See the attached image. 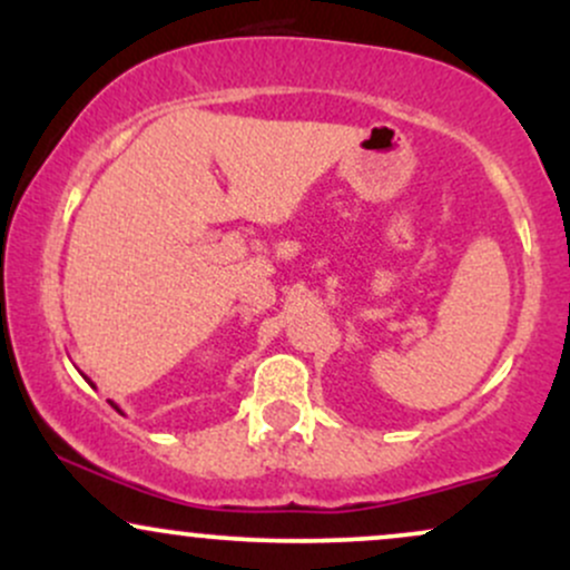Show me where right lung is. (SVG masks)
Returning <instances> with one entry per match:
<instances>
[{"label":"right lung","instance_id":"right-lung-1","mask_svg":"<svg viewBox=\"0 0 570 570\" xmlns=\"http://www.w3.org/2000/svg\"><path fill=\"white\" fill-rule=\"evenodd\" d=\"M82 377H85V375H82ZM85 381H88V377H85ZM88 383H90V381H88ZM90 385H94V383H90ZM109 404H112V407H115V410H117V412H122V410H120V407H117V404H115V402H109Z\"/></svg>","mask_w":570,"mask_h":570}]
</instances>
